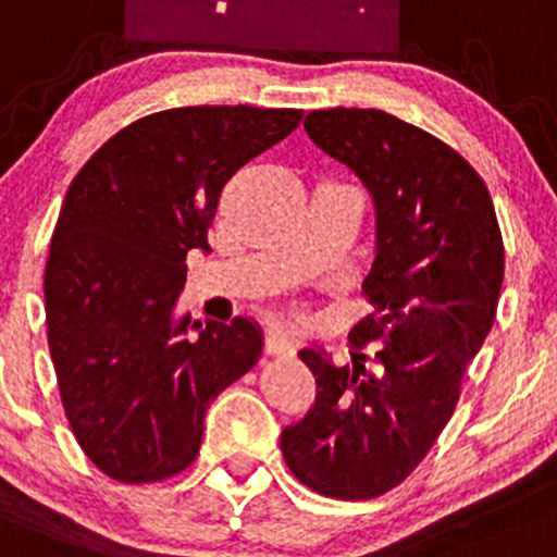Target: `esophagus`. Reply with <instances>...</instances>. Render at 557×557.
Masks as SVG:
<instances>
[{"label":"esophagus","mask_w":557,"mask_h":557,"mask_svg":"<svg viewBox=\"0 0 557 557\" xmlns=\"http://www.w3.org/2000/svg\"><path fill=\"white\" fill-rule=\"evenodd\" d=\"M263 350H267V356H290L294 354V345H290L283 334L269 332L267 339H263Z\"/></svg>","instance_id":"1"}]
</instances>
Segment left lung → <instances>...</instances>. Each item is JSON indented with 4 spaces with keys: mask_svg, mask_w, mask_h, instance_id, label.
Segmentation results:
<instances>
[{
    "mask_svg": "<svg viewBox=\"0 0 557 557\" xmlns=\"http://www.w3.org/2000/svg\"><path fill=\"white\" fill-rule=\"evenodd\" d=\"M305 129L375 203V261L361 285L372 312L350 329L354 367L299 350L315 405L283 430L280 449L315 493L377 498L410 476L455 413L498 310L504 239L482 176L435 135L375 108L310 111Z\"/></svg>",
    "mask_w": 557,
    "mask_h": 557,
    "instance_id": "1",
    "label": "left lung"
}]
</instances>
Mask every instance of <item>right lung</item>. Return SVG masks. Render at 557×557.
<instances>
[{
  "instance_id": "add662e5",
  "label": "right lung",
  "mask_w": 557,
  "mask_h": 557,
  "mask_svg": "<svg viewBox=\"0 0 557 557\" xmlns=\"http://www.w3.org/2000/svg\"><path fill=\"white\" fill-rule=\"evenodd\" d=\"M299 122L296 108H171L119 129L70 185L46 263L48 348L75 441L106 476L185 471L212 399L261 356L258 323H193L190 339L174 307L225 182Z\"/></svg>"
}]
</instances>
